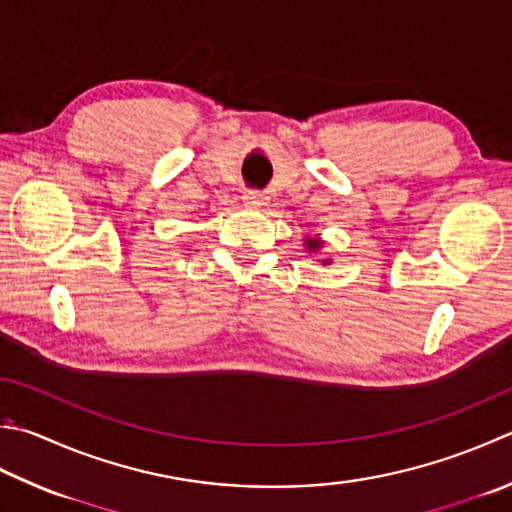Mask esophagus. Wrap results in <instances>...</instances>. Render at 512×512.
Wrapping results in <instances>:
<instances>
[{
    "label": "esophagus",
    "mask_w": 512,
    "mask_h": 512,
    "mask_svg": "<svg viewBox=\"0 0 512 512\" xmlns=\"http://www.w3.org/2000/svg\"><path fill=\"white\" fill-rule=\"evenodd\" d=\"M244 202H246L248 206H253V208H262V206H266V202H268V195L262 193V190H246V193H244Z\"/></svg>",
    "instance_id": "34e87169"
}]
</instances>
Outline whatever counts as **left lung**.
Segmentation results:
<instances>
[{
    "instance_id": "1",
    "label": "left lung",
    "mask_w": 512,
    "mask_h": 512,
    "mask_svg": "<svg viewBox=\"0 0 512 512\" xmlns=\"http://www.w3.org/2000/svg\"><path fill=\"white\" fill-rule=\"evenodd\" d=\"M304 242H306V248L310 250V253H317V250L322 248V239H317V237H306ZM324 264H328V259H324Z\"/></svg>"
}]
</instances>
